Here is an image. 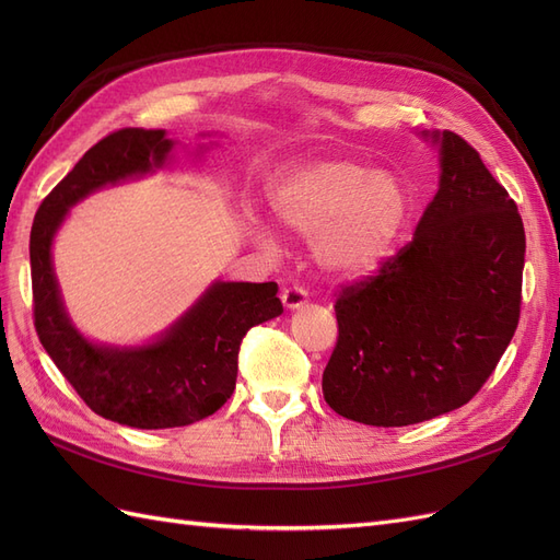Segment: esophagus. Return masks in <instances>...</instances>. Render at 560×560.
Listing matches in <instances>:
<instances>
[{
	"instance_id": "obj_1",
	"label": "esophagus",
	"mask_w": 560,
	"mask_h": 560,
	"mask_svg": "<svg viewBox=\"0 0 560 560\" xmlns=\"http://www.w3.org/2000/svg\"><path fill=\"white\" fill-rule=\"evenodd\" d=\"M282 303H284V308H290V311H294V308H301V306H306V301H308V292L303 290V287H299V284H292V287H284L282 290Z\"/></svg>"
}]
</instances>
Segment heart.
Segmentation results:
<instances>
[{"label":"heart","instance_id":"b5f03b06","mask_svg":"<svg viewBox=\"0 0 560 560\" xmlns=\"http://www.w3.org/2000/svg\"><path fill=\"white\" fill-rule=\"evenodd\" d=\"M276 214L292 229L317 235V257L346 276L374 270L409 219L399 179L360 161H319L284 175L270 189Z\"/></svg>","mask_w":560,"mask_h":560}]
</instances>
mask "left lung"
Wrapping results in <instances>:
<instances>
[{
	"label": "left lung",
	"instance_id": "obj_1",
	"mask_svg": "<svg viewBox=\"0 0 560 560\" xmlns=\"http://www.w3.org/2000/svg\"><path fill=\"white\" fill-rule=\"evenodd\" d=\"M434 140L442 179L413 241L334 303L338 338L322 393L364 425H416L460 409L495 371L521 317L516 202L460 135Z\"/></svg>",
	"mask_w": 560,
	"mask_h": 560
}]
</instances>
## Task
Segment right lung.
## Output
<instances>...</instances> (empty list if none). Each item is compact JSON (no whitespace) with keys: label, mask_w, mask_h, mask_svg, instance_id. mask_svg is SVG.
<instances>
[{"label":"right lung","mask_w":560,"mask_h":560,"mask_svg":"<svg viewBox=\"0 0 560 560\" xmlns=\"http://www.w3.org/2000/svg\"><path fill=\"white\" fill-rule=\"evenodd\" d=\"M171 149L163 130L109 132L42 200L30 233L32 306L44 350L91 411L140 430L191 425L222 409L235 389L245 334L282 313L276 282H217L147 348H100L72 327L50 266L67 210L100 186L159 167Z\"/></svg>","instance_id":"right-lung-1"}]
</instances>
